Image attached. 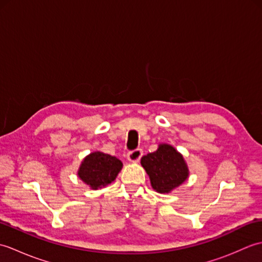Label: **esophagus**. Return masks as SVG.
<instances>
[{
  "instance_id": "obj_1",
  "label": "esophagus",
  "mask_w": 262,
  "mask_h": 262,
  "mask_svg": "<svg viewBox=\"0 0 262 262\" xmlns=\"http://www.w3.org/2000/svg\"><path fill=\"white\" fill-rule=\"evenodd\" d=\"M142 155H143L142 149L141 148H136V149H134V151H132V152H129V153L127 154V160L129 161V162L136 163V162H138V161L141 160Z\"/></svg>"
}]
</instances>
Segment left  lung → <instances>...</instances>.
<instances>
[{"mask_svg": "<svg viewBox=\"0 0 262 262\" xmlns=\"http://www.w3.org/2000/svg\"><path fill=\"white\" fill-rule=\"evenodd\" d=\"M141 164L149 177L152 188L159 193H170L189 178L183 155L166 143L159 144L157 151L144 155Z\"/></svg>", "mask_w": 262, "mask_h": 262, "instance_id": "1", "label": "left lung"}]
</instances>
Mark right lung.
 Returning a JSON list of instances; mask_svg holds the SVG:
<instances>
[{
	"instance_id": "add662e5",
	"label": "right lung",
	"mask_w": 262,
	"mask_h": 262,
	"mask_svg": "<svg viewBox=\"0 0 262 262\" xmlns=\"http://www.w3.org/2000/svg\"><path fill=\"white\" fill-rule=\"evenodd\" d=\"M122 169V162L113 155L92 152L82 160L77 177L92 190L101 189L113 182Z\"/></svg>"
}]
</instances>
